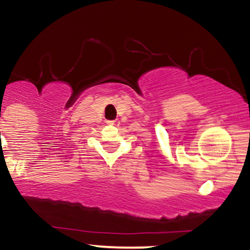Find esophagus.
I'll return each instance as SVG.
<instances>
[{"label": "esophagus", "mask_w": 250, "mask_h": 250, "mask_svg": "<svg viewBox=\"0 0 250 250\" xmlns=\"http://www.w3.org/2000/svg\"><path fill=\"white\" fill-rule=\"evenodd\" d=\"M107 123H108V125H115V123H116V121H115V120H108V121H107Z\"/></svg>", "instance_id": "esophagus-1"}]
</instances>
